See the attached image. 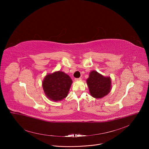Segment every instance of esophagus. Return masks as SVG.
Segmentation results:
<instances>
[{
  "instance_id": "obj_1",
  "label": "esophagus",
  "mask_w": 149,
  "mask_h": 149,
  "mask_svg": "<svg viewBox=\"0 0 149 149\" xmlns=\"http://www.w3.org/2000/svg\"><path fill=\"white\" fill-rule=\"evenodd\" d=\"M81 79H82V78L80 77V78H75V81H78V80H81Z\"/></svg>"
}]
</instances>
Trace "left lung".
Instances as JSON below:
<instances>
[{"label": "left lung", "mask_w": 149, "mask_h": 149, "mask_svg": "<svg viewBox=\"0 0 149 149\" xmlns=\"http://www.w3.org/2000/svg\"><path fill=\"white\" fill-rule=\"evenodd\" d=\"M86 81L90 95L95 98H101L111 91L110 77H104L96 71H92Z\"/></svg>", "instance_id": "left-lung-1"}]
</instances>
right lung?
Wrapping results in <instances>:
<instances>
[{"mask_svg":"<svg viewBox=\"0 0 149 149\" xmlns=\"http://www.w3.org/2000/svg\"><path fill=\"white\" fill-rule=\"evenodd\" d=\"M72 81L62 71L48 74L42 81V87L47 97L53 101H59L66 98Z\"/></svg>","mask_w":149,"mask_h":149,"instance_id":"obj_1","label":"right lung"}]
</instances>
